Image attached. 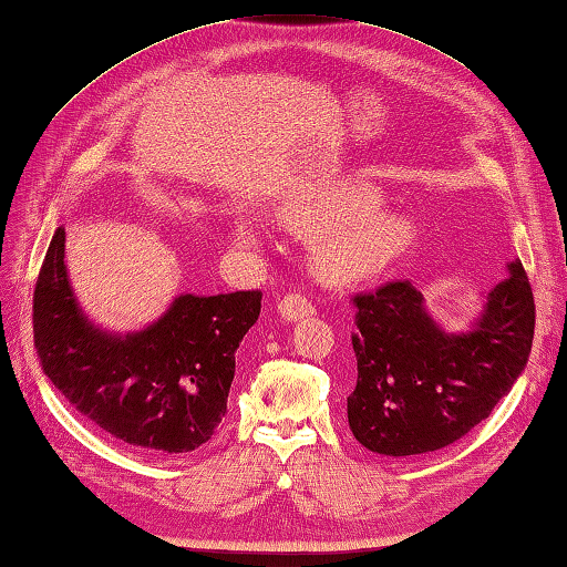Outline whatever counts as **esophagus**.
<instances>
[{
    "label": "esophagus",
    "instance_id": "esophagus-1",
    "mask_svg": "<svg viewBox=\"0 0 567 567\" xmlns=\"http://www.w3.org/2000/svg\"><path fill=\"white\" fill-rule=\"evenodd\" d=\"M277 311H280V317L285 321H297V319H305V317L315 315V307H311V302H309L307 297L297 295V292H290V295H285L280 299V305H277Z\"/></svg>",
    "mask_w": 567,
    "mask_h": 567
}]
</instances>
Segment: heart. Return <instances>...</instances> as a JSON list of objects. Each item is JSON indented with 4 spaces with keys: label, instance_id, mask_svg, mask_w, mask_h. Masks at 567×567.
Wrapping results in <instances>:
<instances>
[{
    "label": "heart",
    "instance_id": "heart-1",
    "mask_svg": "<svg viewBox=\"0 0 567 567\" xmlns=\"http://www.w3.org/2000/svg\"><path fill=\"white\" fill-rule=\"evenodd\" d=\"M380 202L382 192L375 185L348 179L317 199L290 204L285 219L302 234L319 231L315 260L323 277L333 282H360L388 270L416 236L414 221L406 214L378 207ZM238 238L250 244V228L240 226Z\"/></svg>",
    "mask_w": 567,
    "mask_h": 567
}]
</instances>
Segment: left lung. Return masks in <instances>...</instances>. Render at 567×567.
I'll use <instances>...</instances> for the list:
<instances>
[{
    "mask_svg": "<svg viewBox=\"0 0 567 567\" xmlns=\"http://www.w3.org/2000/svg\"><path fill=\"white\" fill-rule=\"evenodd\" d=\"M358 382L348 426L384 457L445 449L492 414L532 353L536 307L522 260L507 262L463 333L443 331L409 280L355 295Z\"/></svg>",
    "mask_w": 567,
    "mask_h": 567,
    "instance_id": "left-lung-1",
    "label": "left lung"
}]
</instances>
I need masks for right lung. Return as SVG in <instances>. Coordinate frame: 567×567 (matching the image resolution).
<instances>
[{"instance_id": "right-lung-1", "label": "right lung", "mask_w": 567, "mask_h": 567, "mask_svg": "<svg viewBox=\"0 0 567 567\" xmlns=\"http://www.w3.org/2000/svg\"><path fill=\"white\" fill-rule=\"evenodd\" d=\"M258 290L179 295L136 333H110L82 315L58 228L33 292V339L55 390L118 443L179 455L207 443L226 414L236 348L260 317Z\"/></svg>"}]
</instances>
